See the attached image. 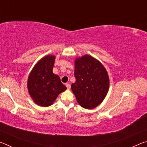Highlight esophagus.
<instances>
[{
	"mask_svg": "<svg viewBox=\"0 0 147 147\" xmlns=\"http://www.w3.org/2000/svg\"><path fill=\"white\" fill-rule=\"evenodd\" d=\"M65 86L67 87V89H71V85L69 84H66Z\"/></svg>",
	"mask_w": 147,
	"mask_h": 147,
	"instance_id": "esophagus-1",
	"label": "esophagus"
}]
</instances>
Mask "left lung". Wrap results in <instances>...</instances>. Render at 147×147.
<instances>
[{"mask_svg":"<svg viewBox=\"0 0 147 147\" xmlns=\"http://www.w3.org/2000/svg\"><path fill=\"white\" fill-rule=\"evenodd\" d=\"M76 82L71 85L77 102L82 108L92 109L105 98L109 86V76L100 61L90 55L74 61Z\"/></svg>","mask_w":147,"mask_h":147,"instance_id":"8db88e82","label":"left lung"}]
</instances>
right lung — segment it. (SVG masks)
I'll list each match as a JSON object with an SVG mask.
<instances>
[{"mask_svg":"<svg viewBox=\"0 0 147 147\" xmlns=\"http://www.w3.org/2000/svg\"><path fill=\"white\" fill-rule=\"evenodd\" d=\"M55 58L54 55L44 56L37 62L28 76V93L38 106H51L58 94L67 89L59 76L53 72Z\"/></svg>","mask_w":147,"mask_h":147,"instance_id":"1","label":"right lung"}]
</instances>
